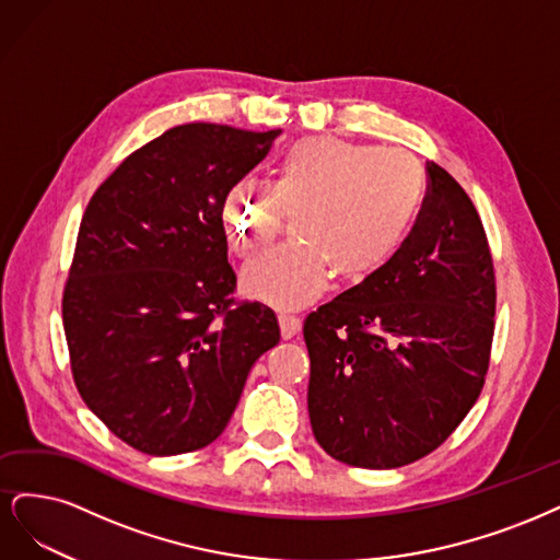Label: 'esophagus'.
<instances>
[{"label":"esophagus","mask_w":560,"mask_h":560,"mask_svg":"<svg viewBox=\"0 0 560 560\" xmlns=\"http://www.w3.org/2000/svg\"><path fill=\"white\" fill-rule=\"evenodd\" d=\"M279 326H281V337L291 339L298 335V330L302 326V318L295 314H279Z\"/></svg>","instance_id":"1"}]
</instances>
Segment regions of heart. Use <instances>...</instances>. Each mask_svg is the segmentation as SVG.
I'll return each instance as SVG.
<instances>
[{"mask_svg":"<svg viewBox=\"0 0 560 560\" xmlns=\"http://www.w3.org/2000/svg\"><path fill=\"white\" fill-rule=\"evenodd\" d=\"M425 174L400 149L365 147L337 137L293 143L267 188L234 182L223 221L234 250L256 256L293 221L295 242L269 250L244 272V291L275 306H300L326 291L330 272L360 281L398 254L417 223Z\"/></svg>","mask_w":560,"mask_h":560,"instance_id":"obj_1","label":"heart"}]
</instances>
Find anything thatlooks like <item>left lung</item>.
Instances as JSON below:
<instances>
[{
  "instance_id": "1",
  "label": "left lung",
  "mask_w": 560,
  "mask_h": 560,
  "mask_svg": "<svg viewBox=\"0 0 560 560\" xmlns=\"http://www.w3.org/2000/svg\"><path fill=\"white\" fill-rule=\"evenodd\" d=\"M409 237L304 318L310 419L328 456L390 470L428 456L477 402L491 363L495 267L460 184L428 162Z\"/></svg>"
}]
</instances>
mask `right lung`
I'll return each instance as SVG.
<instances>
[{"label": "right lung", "instance_id": "right-lung-1", "mask_svg": "<svg viewBox=\"0 0 560 560\" xmlns=\"http://www.w3.org/2000/svg\"><path fill=\"white\" fill-rule=\"evenodd\" d=\"M281 130L188 122L149 141L90 197L62 291L74 384L118 440L149 456L211 444L275 312L237 300L223 202Z\"/></svg>", "mask_w": 560, "mask_h": 560}]
</instances>
